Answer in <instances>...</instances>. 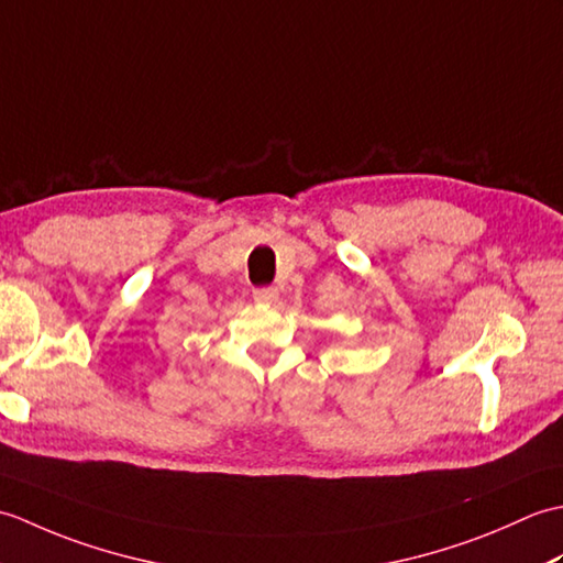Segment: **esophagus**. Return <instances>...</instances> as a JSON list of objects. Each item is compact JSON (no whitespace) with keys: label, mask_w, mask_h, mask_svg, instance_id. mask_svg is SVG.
<instances>
[{"label":"esophagus","mask_w":563,"mask_h":563,"mask_svg":"<svg viewBox=\"0 0 563 563\" xmlns=\"http://www.w3.org/2000/svg\"><path fill=\"white\" fill-rule=\"evenodd\" d=\"M278 290L275 288H256L254 290V302H258V305H275L278 302Z\"/></svg>","instance_id":"obj_1"}]
</instances>
